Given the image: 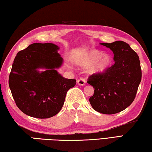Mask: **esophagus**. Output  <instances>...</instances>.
Here are the masks:
<instances>
[{"instance_id": "obj_1", "label": "esophagus", "mask_w": 152, "mask_h": 152, "mask_svg": "<svg viewBox=\"0 0 152 152\" xmlns=\"http://www.w3.org/2000/svg\"><path fill=\"white\" fill-rule=\"evenodd\" d=\"M77 83L79 85H81V86H83L85 85L86 83V81L84 78H80L78 80H77Z\"/></svg>"}]
</instances>
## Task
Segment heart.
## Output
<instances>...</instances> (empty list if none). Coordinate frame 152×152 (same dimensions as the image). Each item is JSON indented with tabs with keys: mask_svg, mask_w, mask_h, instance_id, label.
Returning a JSON list of instances; mask_svg holds the SVG:
<instances>
[{
	"mask_svg": "<svg viewBox=\"0 0 152 152\" xmlns=\"http://www.w3.org/2000/svg\"><path fill=\"white\" fill-rule=\"evenodd\" d=\"M111 63V58L108 54H103L101 51L93 50L90 51L86 56L83 64L85 66H90L93 65L91 68V72L98 73L104 71L108 68Z\"/></svg>",
	"mask_w": 152,
	"mask_h": 152,
	"instance_id": "b5f03b06",
	"label": "heart"
}]
</instances>
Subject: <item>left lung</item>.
I'll list each match as a JSON object with an SVG mask.
<instances>
[{
  "instance_id": "8db88e82",
  "label": "left lung",
  "mask_w": 152,
  "mask_h": 152,
  "mask_svg": "<svg viewBox=\"0 0 152 152\" xmlns=\"http://www.w3.org/2000/svg\"><path fill=\"white\" fill-rule=\"evenodd\" d=\"M114 53V64L102 72L93 73L87 83L94 88L89 102L94 110L113 114L126 109L135 99L142 79L139 57L122 41L101 43Z\"/></svg>"
}]
</instances>
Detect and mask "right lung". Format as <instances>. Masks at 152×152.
Wrapping results in <instances>:
<instances>
[{
    "label": "right lung",
    "mask_w": 152,
    "mask_h": 152,
    "mask_svg": "<svg viewBox=\"0 0 152 152\" xmlns=\"http://www.w3.org/2000/svg\"><path fill=\"white\" fill-rule=\"evenodd\" d=\"M58 50L51 43H34L14 58L8 84L16 106L28 116L48 118L56 115L67 91L76 84L75 79H65L55 69L63 62ZM39 68L47 69L39 73Z\"/></svg>",
    "instance_id": "add662e5"
}]
</instances>
